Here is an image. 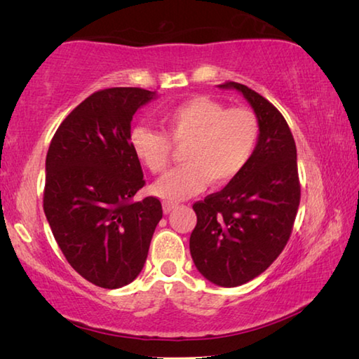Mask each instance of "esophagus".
Masks as SVG:
<instances>
[{
    "label": "esophagus",
    "instance_id": "34e87169",
    "mask_svg": "<svg viewBox=\"0 0 359 359\" xmlns=\"http://www.w3.org/2000/svg\"><path fill=\"white\" fill-rule=\"evenodd\" d=\"M175 208H177V205L172 204V203H163V212H165L166 215L171 214V212H172Z\"/></svg>",
    "mask_w": 359,
    "mask_h": 359
}]
</instances>
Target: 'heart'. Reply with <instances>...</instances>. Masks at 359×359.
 <instances>
[{"label": "heart", "instance_id": "heart-1", "mask_svg": "<svg viewBox=\"0 0 359 359\" xmlns=\"http://www.w3.org/2000/svg\"><path fill=\"white\" fill-rule=\"evenodd\" d=\"M166 136L149 126L131 130L135 156L151 172H161L171 156L170 141L182 147L184 166L171 169L151 185V193L168 203L184 201L201 193L210 182L228 184L252 160L259 125L248 109H228L222 102L196 96L163 115Z\"/></svg>", "mask_w": 359, "mask_h": 359}]
</instances>
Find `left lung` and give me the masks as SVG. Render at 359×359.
Segmentation results:
<instances>
[{
  "mask_svg": "<svg viewBox=\"0 0 359 359\" xmlns=\"http://www.w3.org/2000/svg\"><path fill=\"white\" fill-rule=\"evenodd\" d=\"M236 90L252 106L259 137L244 171L222 191L193 205L198 222L190 236L196 269L218 287L250 282L274 263L290 239L299 208L297 154L283 115L242 83Z\"/></svg>",
  "mask_w": 359,
  "mask_h": 359,
  "instance_id": "obj_1",
  "label": "left lung"
}]
</instances>
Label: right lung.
<instances>
[{
  "label": "right lung",
  "instance_id": "add662e5",
  "mask_svg": "<svg viewBox=\"0 0 359 359\" xmlns=\"http://www.w3.org/2000/svg\"><path fill=\"white\" fill-rule=\"evenodd\" d=\"M156 92L118 87L82 101L53 136L46 158L44 212L68 263L101 288L141 274L161 203L135 201L144 187L130 145L131 120Z\"/></svg>",
  "mask_w": 359,
  "mask_h": 359
}]
</instances>
